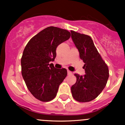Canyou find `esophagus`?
Instances as JSON below:
<instances>
[{
    "label": "esophagus",
    "mask_w": 125,
    "mask_h": 125,
    "mask_svg": "<svg viewBox=\"0 0 125 125\" xmlns=\"http://www.w3.org/2000/svg\"><path fill=\"white\" fill-rule=\"evenodd\" d=\"M67 73H68V75H72V74H73V73H72V72L70 71H69V70H68Z\"/></svg>",
    "instance_id": "1"
}]
</instances>
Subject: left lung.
<instances>
[{"mask_svg": "<svg viewBox=\"0 0 125 125\" xmlns=\"http://www.w3.org/2000/svg\"><path fill=\"white\" fill-rule=\"evenodd\" d=\"M71 37L79 50L80 58L85 65V74H75L76 83L71 86L73 98L79 102H88L95 99L103 91L109 78V70L88 35L71 31Z\"/></svg>", "mask_w": 125, "mask_h": 125, "instance_id": "obj_1", "label": "left lung"}]
</instances>
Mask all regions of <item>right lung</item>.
<instances>
[{"label":"right lung","instance_id":"obj_1","mask_svg":"<svg viewBox=\"0 0 125 125\" xmlns=\"http://www.w3.org/2000/svg\"><path fill=\"white\" fill-rule=\"evenodd\" d=\"M70 32L49 26L30 39L21 58L22 75L35 98L49 102L55 97L59 85L67 75L65 68L56 69L50 62L56 57L58 45L68 40Z\"/></svg>","mask_w":125,"mask_h":125}]
</instances>
